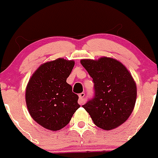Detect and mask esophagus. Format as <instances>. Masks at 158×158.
I'll return each mask as SVG.
<instances>
[{"label":"esophagus","mask_w":158,"mask_h":158,"mask_svg":"<svg viewBox=\"0 0 158 158\" xmlns=\"http://www.w3.org/2000/svg\"><path fill=\"white\" fill-rule=\"evenodd\" d=\"M85 93L82 92L79 95V103L80 105H83L85 103Z\"/></svg>","instance_id":"esophagus-1"}]
</instances>
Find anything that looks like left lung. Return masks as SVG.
Here are the masks:
<instances>
[{
	"mask_svg": "<svg viewBox=\"0 0 158 158\" xmlns=\"http://www.w3.org/2000/svg\"><path fill=\"white\" fill-rule=\"evenodd\" d=\"M80 63L95 84V97L82 107L98 128L109 131L120 126L128 120L136 102L137 86L130 72L111 57L84 59Z\"/></svg>",
	"mask_w": 158,
	"mask_h": 158,
	"instance_id": "obj_1",
	"label": "left lung"
}]
</instances>
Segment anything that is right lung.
<instances>
[{"mask_svg": "<svg viewBox=\"0 0 158 158\" xmlns=\"http://www.w3.org/2000/svg\"><path fill=\"white\" fill-rule=\"evenodd\" d=\"M74 65V60L63 58L43 63L27 85L25 98L30 116L48 130L64 128L80 107L79 97L66 82Z\"/></svg>", "mask_w": 158, "mask_h": 158, "instance_id": "right-lung-1", "label": "right lung"}]
</instances>
